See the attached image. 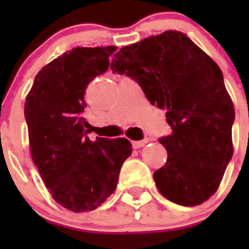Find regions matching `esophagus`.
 Here are the masks:
<instances>
[{
  "instance_id": "1",
  "label": "esophagus",
  "mask_w": 249,
  "mask_h": 249,
  "mask_svg": "<svg viewBox=\"0 0 249 249\" xmlns=\"http://www.w3.org/2000/svg\"><path fill=\"white\" fill-rule=\"evenodd\" d=\"M149 141L148 140H142V141H136V142H132V146L133 148H141V147L146 146L148 143Z\"/></svg>"
}]
</instances>
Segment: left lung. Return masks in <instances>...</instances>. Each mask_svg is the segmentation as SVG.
Listing matches in <instances>:
<instances>
[{
	"label": "left lung",
	"mask_w": 249,
	"mask_h": 249,
	"mask_svg": "<svg viewBox=\"0 0 249 249\" xmlns=\"http://www.w3.org/2000/svg\"><path fill=\"white\" fill-rule=\"evenodd\" d=\"M113 73L140 85L147 100L166 108L172 133L160 138L166 164L156 171L160 195L181 206H198L218 188L233 156L234 107L218 65L179 31L122 47Z\"/></svg>",
	"instance_id": "left-lung-1"
}]
</instances>
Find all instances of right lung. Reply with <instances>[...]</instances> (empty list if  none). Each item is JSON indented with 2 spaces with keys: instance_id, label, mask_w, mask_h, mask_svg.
I'll return each mask as SVG.
<instances>
[{
  "instance_id": "1",
  "label": "right lung",
  "mask_w": 249,
  "mask_h": 249,
  "mask_svg": "<svg viewBox=\"0 0 249 249\" xmlns=\"http://www.w3.org/2000/svg\"><path fill=\"white\" fill-rule=\"evenodd\" d=\"M117 48L76 47L37 73L26 97L31 155L54 201L73 212L93 211L116 191L132 153L126 138L87 136L85 91L108 70Z\"/></svg>"
}]
</instances>
